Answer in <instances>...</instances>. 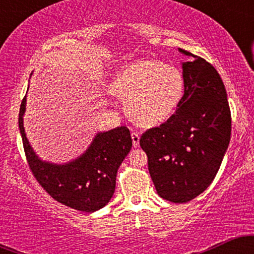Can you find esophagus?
Masks as SVG:
<instances>
[{
    "label": "esophagus",
    "instance_id": "34e87169",
    "mask_svg": "<svg viewBox=\"0 0 254 254\" xmlns=\"http://www.w3.org/2000/svg\"><path fill=\"white\" fill-rule=\"evenodd\" d=\"M131 138H132V145L133 147H138L139 144V133L137 132V131L132 130V132H131Z\"/></svg>",
    "mask_w": 254,
    "mask_h": 254
}]
</instances>
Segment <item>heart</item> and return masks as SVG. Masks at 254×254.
Returning a JSON list of instances; mask_svg holds the SVG:
<instances>
[{
	"label": "heart",
	"mask_w": 254,
	"mask_h": 254,
	"mask_svg": "<svg viewBox=\"0 0 254 254\" xmlns=\"http://www.w3.org/2000/svg\"><path fill=\"white\" fill-rule=\"evenodd\" d=\"M184 76L172 64L141 60L125 66L113 78L111 88L127 100L130 117L144 127H153L176 112L184 95Z\"/></svg>",
	"instance_id": "obj_1"
}]
</instances>
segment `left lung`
<instances>
[{"instance_id": "8db88e82", "label": "left lung", "mask_w": 254, "mask_h": 254, "mask_svg": "<svg viewBox=\"0 0 254 254\" xmlns=\"http://www.w3.org/2000/svg\"><path fill=\"white\" fill-rule=\"evenodd\" d=\"M183 63L185 87L176 113L142 133L139 145L157 194L186 203L210 185L228 148L232 115L227 92L214 65L191 52Z\"/></svg>"}]
</instances>
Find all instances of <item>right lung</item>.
Listing matches in <instances>:
<instances>
[{"label":"right lung","instance_id":"1","mask_svg":"<svg viewBox=\"0 0 254 254\" xmlns=\"http://www.w3.org/2000/svg\"><path fill=\"white\" fill-rule=\"evenodd\" d=\"M25 105L26 97L20 105V133L28 167L39 185L55 200L71 209L93 212L106 205L115 193L119 166L132 147L129 129L119 127L99 133L89 149L75 161L62 166L48 164L38 159L26 138Z\"/></svg>","mask_w":254,"mask_h":254}]
</instances>
